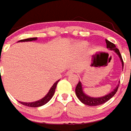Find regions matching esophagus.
<instances>
[{
	"mask_svg": "<svg viewBox=\"0 0 131 131\" xmlns=\"http://www.w3.org/2000/svg\"><path fill=\"white\" fill-rule=\"evenodd\" d=\"M74 73H75V71L73 70V69H70V70L67 71V73H66V75H72V74H73Z\"/></svg>",
	"mask_w": 131,
	"mask_h": 131,
	"instance_id": "34e87169",
	"label": "esophagus"
}]
</instances>
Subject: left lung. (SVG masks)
<instances>
[{"mask_svg": "<svg viewBox=\"0 0 131 131\" xmlns=\"http://www.w3.org/2000/svg\"><path fill=\"white\" fill-rule=\"evenodd\" d=\"M105 42H106V44H107V48H110V50L114 51L119 56V57L121 59L122 62L123 67H124V61H123V59L122 58V55L120 53L119 50L118 48H116V46H115V44L112 43V42H110V41L105 39ZM119 86V85H118V86H117V88H115V90H113L112 92H111L110 93H109L107 95L102 96V97L94 98L91 97V96L86 95L85 93L83 92V88H82V85H81V83L79 81L78 84H77V85H76V88H75V94L77 96V97L78 98V99L83 103L85 104V105H90V106H96V105H99L103 104V103H105V102H107V101L110 100V99L116 94Z\"/></svg>", "mask_w": 131, "mask_h": 131, "instance_id": "obj_1", "label": "left lung"}]
</instances>
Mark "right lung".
Listing matches in <instances>:
<instances>
[{
  "instance_id": "1",
  "label": "right lung",
  "mask_w": 131,
  "mask_h": 131,
  "mask_svg": "<svg viewBox=\"0 0 131 131\" xmlns=\"http://www.w3.org/2000/svg\"><path fill=\"white\" fill-rule=\"evenodd\" d=\"M37 37H33V38H28L25 39H21L19 41H35L37 39ZM59 82V80H58L56 83H54V85L52 86V88L50 89L49 92H48V94H46L43 99H41V100H39L37 101H35V102H32V103H25V102H20L24 105H26V106H28V107H39V106H41V105L46 104V103H48L51 98L53 97V94L55 93V90H56V86H57V84Z\"/></svg>"
}]
</instances>
